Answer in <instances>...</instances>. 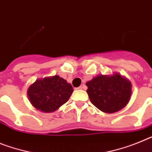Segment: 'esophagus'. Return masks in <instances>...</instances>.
I'll return each mask as SVG.
<instances>
[{"instance_id": "34e87169", "label": "esophagus", "mask_w": 152, "mask_h": 152, "mask_svg": "<svg viewBox=\"0 0 152 152\" xmlns=\"http://www.w3.org/2000/svg\"><path fill=\"white\" fill-rule=\"evenodd\" d=\"M83 88H84V85H81V86L78 87L77 89H78V90H81V89H83Z\"/></svg>"}]
</instances>
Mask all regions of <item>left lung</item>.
<instances>
[{"label": "left lung", "instance_id": "left-lung-1", "mask_svg": "<svg viewBox=\"0 0 152 152\" xmlns=\"http://www.w3.org/2000/svg\"><path fill=\"white\" fill-rule=\"evenodd\" d=\"M87 93L97 108L114 113L127 105L132 94V84L118 74L113 76L99 75L86 83Z\"/></svg>", "mask_w": 152, "mask_h": 152}]
</instances>
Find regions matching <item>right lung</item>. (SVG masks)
I'll return each mask as SVG.
<instances>
[{
	"label": "right lung",
	"mask_w": 152,
	"mask_h": 152,
	"mask_svg": "<svg viewBox=\"0 0 152 152\" xmlns=\"http://www.w3.org/2000/svg\"><path fill=\"white\" fill-rule=\"evenodd\" d=\"M73 92L71 84L58 75L39 79L29 87L28 95L34 107L44 112H52L68 101Z\"/></svg>",
	"instance_id": "right-lung-1"
}]
</instances>
